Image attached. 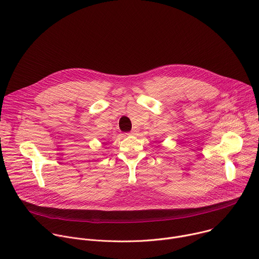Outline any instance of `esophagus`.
<instances>
[{
  "instance_id": "obj_1",
  "label": "esophagus",
  "mask_w": 259,
  "mask_h": 259,
  "mask_svg": "<svg viewBox=\"0 0 259 259\" xmlns=\"http://www.w3.org/2000/svg\"><path fill=\"white\" fill-rule=\"evenodd\" d=\"M138 132H139V130H138L137 128H133V129H132V131H131V134L136 135V134H138Z\"/></svg>"
}]
</instances>
